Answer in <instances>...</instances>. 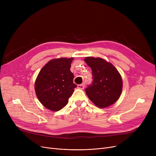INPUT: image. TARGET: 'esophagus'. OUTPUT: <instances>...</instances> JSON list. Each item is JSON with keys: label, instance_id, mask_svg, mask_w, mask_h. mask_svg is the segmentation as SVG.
Returning a JSON list of instances; mask_svg holds the SVG:
<instances>
[{"label": "esophagus", "instance_id": "esophagus-1", "mask_svg": "<svg viewBox=\"0 0 156 156\" xmlns=\"http://www.w3.org/2000/svg\"><path fill=\"white\" fill-rule=\"evenodd\" d=\"M84 87H85V84L84 83H82V84H80V85H78V88H80V89H83Z\"/></svg>", "mask_w": 156, "mask_h": 156}]
</instances>
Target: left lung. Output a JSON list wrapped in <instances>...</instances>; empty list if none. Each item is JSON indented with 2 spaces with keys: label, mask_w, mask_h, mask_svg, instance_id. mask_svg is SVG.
Here are the masks:
<instances>
[{
  "label": "left lung",
  "mask_w": 156,
  "mask_h": 156,
  "mask_svg": "<svg viewBox=\"0 0 156 156\" xmlns=\"http://www.w3.org/2000/svg\"><path fill=\"white\" fill-rule=\"evenodd\" d=\"M85 61L91 68L92 73V83L85 90L90 100L100 108L115 103L122 87L118 71L112 64L99 57H87Z\"/></svg>",
  "instance_id": "1"
}]
</instances>
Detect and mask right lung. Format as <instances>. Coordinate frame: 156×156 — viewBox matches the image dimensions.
<instances>
[{
  "label": "right lung",
  "mask_w": 156,
  "mask_h": 156,
  "mask_svg": "<svg viewBox=\"0 0 156 156\" xmlns=\"http://www.w3.org/2000/svg\"><path fill=\"white\" fill-rule=\"evenodd\" d=\"M73 59L71 57L51 60L38 74L35 84L36 95L49 110L62 109L77 87L73 83L74 75L70 71Z\"/></svg>",
  "instance_id": "1"
}]
</instances>
